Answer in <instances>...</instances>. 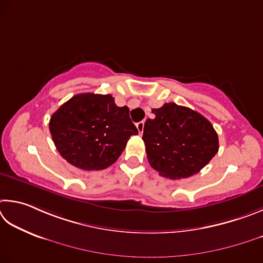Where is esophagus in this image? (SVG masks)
Returning a JSON list of instances; mask_svg holds the SVG:
<instances>
[{
	"label": "esophagus",
	"instance_id": "1",
	"mask_svg": "<svg viewBox=\"0 0 263 263\" xmlns=\"http://www.w3.org/2000/svg\"><path fill=\"white\" fill-rule=\"evenodd\" d=\"M136 128H137V130H139L140 134H142V133H143V129H144V121L136 123Z\"/></svg>",
	"mask_w": 263,
	"mask_h": 263
}]
</instances>
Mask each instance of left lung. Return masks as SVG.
Wrapping results in <instances>:
<instances>
[{"label": "left lung", "instance_id": "1", "mask_svg": "<svg viewBox=\"0 0 263 263\" xmlns=\"http://www.w3.org/2000/svg\"><path fill=\"white\" fill-rule=\"evenodd\" d=\"M153 113L142 139L149 164L160 176L190 178L217 154L218 135L203 115L174 103L154 108Z\"/></svg>", "mask_w": 263, "mask_h": 263}]
</instances>
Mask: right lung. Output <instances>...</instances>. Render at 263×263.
<instances>
[{
  "mask_svg": "<svg viewBox=\"0 0 263 263\" xmlns=\"http://www.w3.org/2000/svg\"><path fill=\"white\" fill-rule=\"evenodd\" d=\"M49 132L60 155L85 171H98L115 163L129 137L139 130L127 106L119 107L110 95L80 93L55 112Z\"/></svg>",
  "mask_w": 263,
  "mask_h": 263,
  "instance_id": "1",
  "label": "right lung"
}]
</instances>
